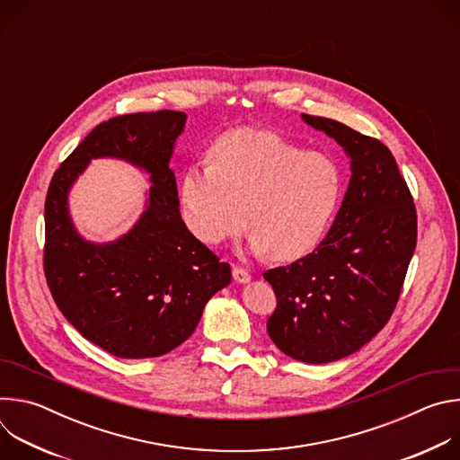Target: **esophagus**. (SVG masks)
Here are the masks:
<instances>
[{
    "label": "esophagus",
    "instance_id": "esophagus-1",
    "mask_svg": "<svg viewBox=\"0 0 460 460\" xmlns=\"http://www.w3.org/2000/svg\"><path fill=\"white\" fill-rule=\"evenodd\" d=\"M233 279L238 282V284H245L251 280V275L247 270L240 268V266H233Z\"/></svg>",
    "mask_w": 460,
    "mask_h": 460
}]
</instances>
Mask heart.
<instances>
[{
    "label": "heart",
    "mask_w": 460,
    "mask_h": 460,
    "mask_svg": "<svg viewBox=\"0 0 460 460\" xmlns=\"http://www.w3.org/2000/svg\"><path fill=\"white\" fill-rule=\"evenodd\" d=\"M341 196L342 174L330 156L258 128L220 138L211 164L187 167L180 181L181 218L196 238L222 245L249 224L251 249L277 261L316 249Z\"/></svg>",
    "instance_id": "heart-1"
}]
</instances>
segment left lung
Instances as JSON below:
<instances>
[{
  "label": "left lung",
  "instance_id": "obj_1",
  "mask_svg": "<svg viewBox=\"0 0 460 460\" xmlns=\"http://www.w3.org/2000/svg\"><path fill=\"white\" fill-rule=\"evenodd\" d=\"M302 118L346 149L353 174L318 247L264 273L277 296L268 333L288 357L325 364L360 349L395 311L417 245V209L380 140L337 119Z\"/></svg>",
  "mask_w": 460,
  "mask_h": 460
}]
</instances>
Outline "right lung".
<instances>
[{"label":"right lung","instance_id":"add662e5","mask_svg":"<svg viewBox=\"0 0 460 460\" xmlns=\"http://www.w3.org/2000/svg\"><path fill=\"white\" fill-rule=\"evenodd\" d=\"M185 112H128L96 125L54 172L45 199L43 271L50 295L76 330L119 358H149L185 342L208 300L231 282V266L183 224L169 169ZM116 155L151 174L150 206L118 243L82 241L66 190L91 157Z\"/></svg>","mask_w":460,"mask_h":460}]
</instances>
